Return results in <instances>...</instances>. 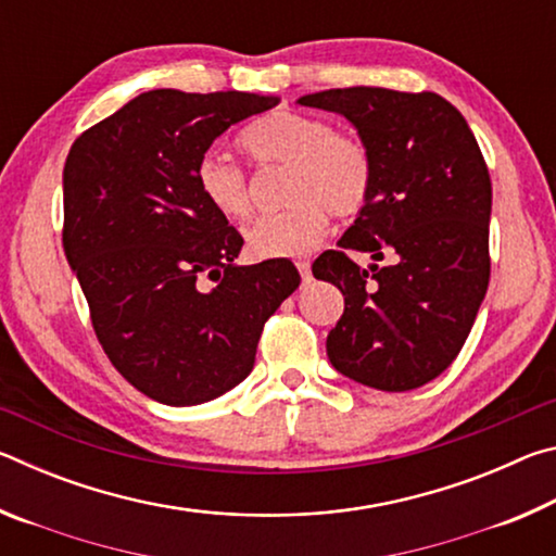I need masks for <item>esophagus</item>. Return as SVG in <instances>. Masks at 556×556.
Masks as SVG:
<instances>
[{
    "label": "esophagus",
    "mask_w": 556,
    "mask_h": 556,
    "mask_svg": "<svg viewBox=\"0 0 556 556\" xmlns=\"http://www.w3.org/2000/svg\"><path fill=\"white\" fill-rule=\"evenodd\" d=\"M296 269H299L301 279L312 281V262H308V260H299V262H296Z\"/></svg>",
    "instance_id": "obj_1"
}]
</instances>
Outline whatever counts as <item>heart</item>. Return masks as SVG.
I'll return each instance as SVG.
<instances>
[{
	"label": "heart",
	"mask_w": 556,
	"mask_h": 556,
	"mask_svg": "<svg viewBox=\"0 0 556 556\" xmlns=\"http://www.w3.org/2000/svg\"><path fill=\"white\" fill-rule=\"evenodd\" d=\"M242 149L260 166H287L285 201L289 208L265 215L244 232L252 257H299L324 238L328 213L355 218L370 201L375 166L361 139L333 131L328 122L275 112L242 135ZM195 188L223 220H244L252 211L250 181L225 154L208 152L195 164Z\"/></svg>",
	"instance_id": "1"
}]
</instances>
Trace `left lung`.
Instances as JSON below:
<instances>
[{
    "label": "left lung",
    "instance_id": "1",
    "mask_svg": "<svg viewBox=\"0 0 556 556\" xmlns=\"http://www.w3.org/2000/svg\"><path fill=\"white\" fill-rule=\"evenodd\" d=\"M343 115L372 156L365 208L314 262L345 299L326 341L333 368L368 388L407 392L460 353L491 279V174L464 115L437 92L336 88L299 98ZM368 251L393 265L363 270Z\"/></svg>",
    "mask_w": 556,
    "mask_h": 556
}]
</instances>
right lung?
<instances>
[{
    "label": "right lung",
    "instance_id": "add662e5",
    "mask_svg": "<svg viewBox=\"0 0 556 556\" xmlns=\"http://www.w3.org/2000/svg\"><path fill=\"white\" fill-rule=\"evenodd\" d=\"M277 102L149 90L65 159L63 250L92 328L122 378L162 404L191 407L248 378L262 328L301 281L281 257L235 265L242 235L193 178L215 137Z\"/></svg>",
    "mask_w": 556,
    "mask_h": 556
}]
</instances>
